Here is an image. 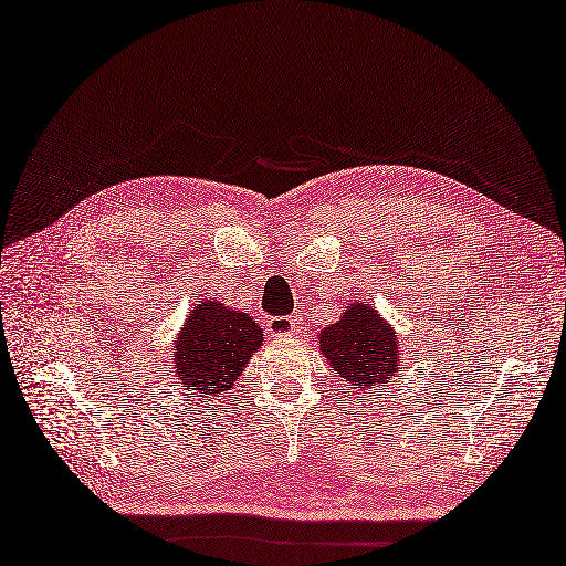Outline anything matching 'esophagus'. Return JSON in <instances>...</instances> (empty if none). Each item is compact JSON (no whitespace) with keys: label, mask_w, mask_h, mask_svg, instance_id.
I'll list each match as a JSON object with an SVG mask.
<instances>
[{"label":"esophagus","mask_w":566,"mask_h":566,"mask_svg":"<svg viewBox=\"0 0 566 566\" xmlns=\"http://www.w3.org/2000/svg\"><path fill=\"white\" fill-rule=\"evenodd\" d=\"M298 315H277L268 321V327L274 335H294V332H298Z\"/></svg>","instance_id":"obj_1"}]
</instances>
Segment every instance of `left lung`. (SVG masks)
I'll use <instances>...</instances> for the list:
<instances>
[{"mask_svg":"<svg viewBox=\"0 0 566 566\" xmlns=\"http://www.w3.org/2000/svg\"><path fill=\"white\" fill-rule=\"evenodd\" d=\"M321 352L346 382L373 395L375 385L397 378V332L370 303H349L342 321L321 332Z\"/></svg>","mask_w":566,"mask_h":566,"instance_id":"8db88e82","label":"left lung"}]
</instances>
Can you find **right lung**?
Listing matches in <instances>:
<instances>
[{
	"instance_id": "right-lung-1",
	"label": "right lung",
	"mask_w": 566,
	"mask_h": 566,
	"mask_svg": "<svg viewBox=\"0 0 566 566\" xmlns=\"http://www.w3.org/2000/svg\"><path fill=\"white\" fill-rule=\"evenodd\" d=\"M263 344V329L253 317L231 311L224 303L202 301L186 315L174 344L177 380L200 397L231 395L251 354Z\"/></svg>"
}]
</instances>
